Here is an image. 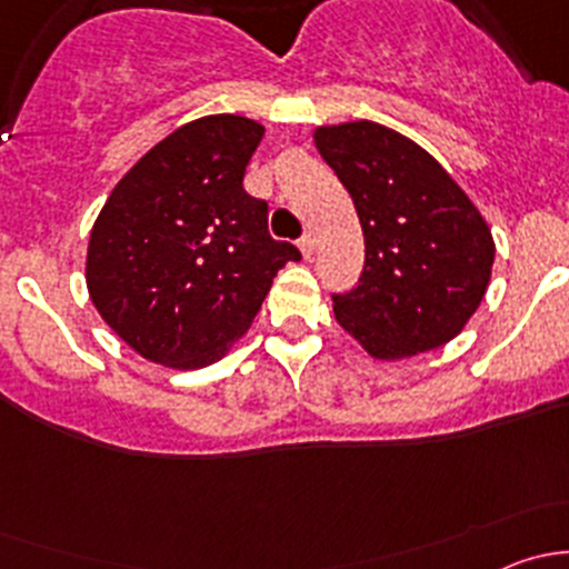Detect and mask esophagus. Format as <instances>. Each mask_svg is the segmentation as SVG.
Here are the masks:
<instances>
[{"instance_id": "esophagus-1", "label": "esophagus", "mask_w": 569, "mask_h": 569, "mask_svg": "<svg viewBox=\"0 0 569 569\" xmlns=\"http://www.w3.org/2000/svg\"><path fill=\"white\" fill-rule=\"evenodd\" d=\"M300 252L306 258H313V252H317V239H313V233H306V237L300 239Z\"/></svg>"}]
</instances>
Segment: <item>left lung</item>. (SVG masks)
<instances>
[{"instance_id":"obj_1","label":"left lung","mask_w":569,"mask_h":569,"mask_svg":"<svg viewBox=\"0 0 569 569\" xmlns=\"http://www.w3.org/2000/svg\"><path fill=\"white\" fill-rule=\"evenodd\" d=\"M363 228L366 263L338 325L375 360H405L462 332L490 286L496 242L465 189L418 142L375 120L317 126Z\"/></svg>"}]
</instances>
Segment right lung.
Returning a JSON list of instances; mask_svg holds the SVG:
<instances>
[{"label":"right lung","instance_id":"obj_1","mask_svg":"<svg viewBox=\"0 0 569 569\" xmlns=\"http://www.w3.org/2000/svg\"><path fill=\"white\" fill-rule=\"evenodd\" d=\"M263 126L203 114L137 159L90 231L84 283L101 319L168 369L217 363L250 330L295 244L242 187Z\"/></svg>","mask_w":569,"mask_h":569}]
</instances>
